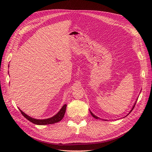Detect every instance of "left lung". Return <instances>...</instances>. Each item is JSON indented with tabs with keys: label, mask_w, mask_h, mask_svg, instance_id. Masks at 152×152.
<instances>
[{
	"label": "left lung",
	"mask_w": 152,
	"mask_h": 152,
	"mask_svg": "<svg viewBox=\"0 0 152 152\" xmlns=\"http://www.w3.org/2000/svg\"><path fill=\"white\" fill-rule=\"evenodd\" d=\"M135 103H136V102H135V103H134V106H133V107H132V110H131V111H130V112H129V113H128V114H127V115H129V113H131V111H132V110H133V109H134V107H135ZM90 112H91V115H92V116H93V117H94V118H95V119H99V117H97V116H95V115H94V114H93V113H92V112H91V111H90ZM105 121H106V120H105Z\"/></svg>",
	"instance_id": "left-lung-1"
}]
</instances>
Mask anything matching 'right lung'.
I'll list each match as a JSON object with an SVG mask.
<instances>
[{"instance_id":"obj_1","label":"right lung","mask_w":152,"mask_h":152,"mask_svg":"<svg viewBox=\"0 0 152 152\" xmlns=\"http://www.w3.org/2000/svg\"><path fill=\"white\" fill-rule=\"evenodd\" d=\"M66 105L65 104L62 107V108L58 111V113L56 114L55 116H53L50 118L44 119H37L35 118H33L29 116L26 114H25L20 108H19V110L21 111V113L23 115V116L24 117H25V118H26L28 120H29L31 123H33L37 125H46V124H54V123L60 121L63 119L64 115H65V111H66Z\"/></svg>"}]
</instances>
